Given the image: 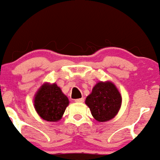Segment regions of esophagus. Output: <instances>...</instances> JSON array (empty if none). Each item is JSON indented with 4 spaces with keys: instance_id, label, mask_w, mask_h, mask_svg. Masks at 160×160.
<instances>
[{
    "instance_id": "obj_1",
    "label": "esophagus",
    "mask_w": 160,
    "mask_h": 160,
    "mask_svg": "<svg viewBox=\"0 0 160 160\" xmlns=\"http://www.w3.org/2000/svg\"><path fill=\"white\" fill-rule=\"evenodd\" d=\"M75 102H83V101H84V99L83 98H80V99H76V100H74Z\"/></svg>"
}]
</instances>
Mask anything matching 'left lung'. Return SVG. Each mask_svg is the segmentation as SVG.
Instances as JSON below:
<instances>
[{"label":"left lung","instance_id":"8db88e82","mask_svg":"<svg viewBox=\"0 0 160 160\" xmlns=\"http://www.w3.org/2000/svg\"><path fill=\"white\" fill-rule=\"evenodd\" d=\"M85 103L96 120L106 122L118 113L122 97L112 82L100 81L94 86L92 93L86 98Z\"/></svg>","mask_w":160,"mask_h":160}]
</instances>
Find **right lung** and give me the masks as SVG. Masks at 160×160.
Masks as SVG:
<instances>
[{
  "label": "right lung",
  "instance_id": "right-lung-1",
  "mask_svg": "<svg viewBox=\"0 0 160 160\" xmlns=\"http://www.w3.org/2000/svg\"><path fill=\"white\" fill-rule=\"evenodd\" d=\"M34 108L46 121L58 122L62 118L69 100L56 83H43L34 97Z\"/></svg>",
  "mask_w": 160,
  "mask_h": 160
}]
</instances>
